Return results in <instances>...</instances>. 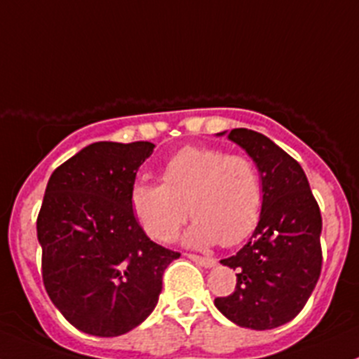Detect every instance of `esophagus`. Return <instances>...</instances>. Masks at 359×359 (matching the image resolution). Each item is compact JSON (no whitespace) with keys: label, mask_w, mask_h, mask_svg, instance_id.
Here are the masks:
<instances>
[{"label":"esophagus","mask_w":359,"mask_h":359,"mask_svg":"<svg viewBox=\"0 0 359 359\" xmlns=\"http://www.w3.org/2000/svg\"><path fill=\"white\" fill-rule=\"evenodd\" d=\"M187 257H189L191 260H194L196 264H200L203 267H213L217 264V260L212 259V257H201V255H196V253H187Z\"/></svg>","instance_id":"34e87169"}]
</instances>
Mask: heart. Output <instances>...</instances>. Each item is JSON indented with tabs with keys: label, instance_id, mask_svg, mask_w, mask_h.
I'll return each instance as SVG.
<instances>
[{
	"label": "heart",
	"instance_id": "obj_1",
	"mask_svg": "<svg viewBox=\"0 0 359 359\" xmlns=\"http://www.w3.org/2000/svg\"><path fill=\"white\" fill-rule=\"evenodd\" d=\"M161 184L135 182L130 205L142 229L156 241H170L187 219L193 247H226L247 240L262 213L264 189L255 161L245 154L206 146H186L161 166Z\"/></svg>",
	"mask_w": 359,
	"mask_h": 359
}]
</instances>
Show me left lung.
Wrapping results in <instances>:
<instances>
[{"label": "left lung", "instance_id": "left-lung-1", "mask_svg": "<svg viewBox=\"0 0 359 359\" xmlns=\"http://www.w3.org/2000/svg\"><path fill=\"white\" fill-rule=\"evenodd\" d=\"M227 139L257 163L264 203L252 238L220 262L236 269L231 295L215 306L227 320L252 330H271L306 306L321 273V213L302 166L266 135L234 128Z\"/></svg>", "mask_w": 359, "mask_h": 359}]
</instances>
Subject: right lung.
Returning <instances> with one entry per match:
<instances>
[{"instance_id":"add662e5","label":"right lung","mask_w":359,"mask_h":359,"mask_svg":"<svg viewBox=\"0 0 359 359\" xmlns=\"http://www.w3.org/2000/svg\"><path fill=\"white\" fill-rule=\"evenodd\" d=\"M151 142H95L55 168L36 220L46 293L72 327L116 337L156 307L163 273L180 253L154 243L130 189Z\"/></svg>"}]
</instances>
